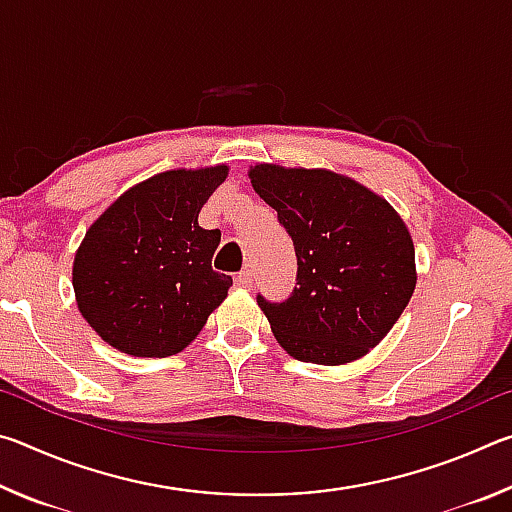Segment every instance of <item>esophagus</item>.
<instances>
[{
  "label": "esophagus",
  "instance_id": "1",
  "mask_svg": "<svg viewBox=\"0 0 512 512\" xmlns=\"http://www.w3.org/2000/svg\"><path fill=\"white\" fill-rule=\"evenodd\" d=\"M235 284L237 287H244V289H250L253 287V273L250 271H241L235 275Z\"/></svg>",
  "mask_w": 512,
  "mask_h": 512
}]
</instances>
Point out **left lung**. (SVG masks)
Wrapping results in <instances>:
<instances>
[{
  "label": "left lung",
  "instance_id": "obj_1",
  "mask_svg": "<svg viewBox=\"0 0 512 512\" xmlns=\"http://www.w3.org/2000/svg\"><path fill=\"white\" fill-rule=\"evenodd\" d=\"M296 250V287L282 302L257 293L277 343L298 361L339 366L366 354L415 289L409 230L384 198L323 169H250Z\"/></svg>",
  "mask_w": 512,
  "mask_h": 512
}]
</instances>
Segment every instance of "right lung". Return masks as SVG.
<instances>
[{"label":"right lung","mask_w":512,"mask_h":512,"mask_svg":"<svg viewBox=\"0 0 512 512\" xmlns=\"http://www.w3.org/2000/svg\"><path fill=\"white\" fill-rule=\"evenodd\" d=\"M225 176L228 167L158 173L121 194L88 230L74 259V293L112 348L171 357L228 296L232 277L212 268L221 232L198 225Z\"/></svg>","instance_id":"right-lung-1"}]
</instances>
